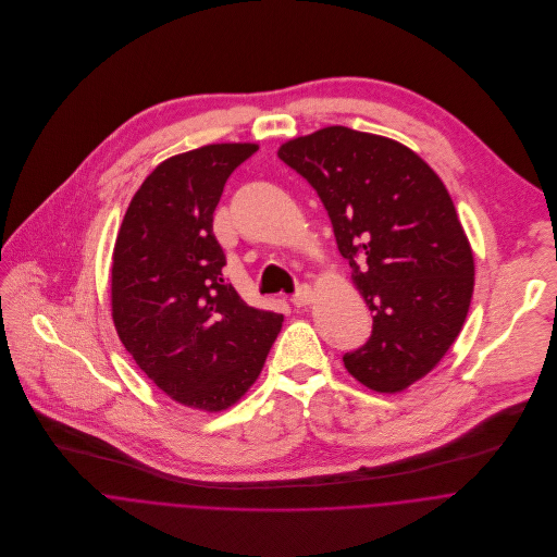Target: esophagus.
Listing matches in <instances>:
<instances>
[{
	"mask_svg": "<svg viewBox=\"0 0 557 557\" xmlns=\"http://www.w3.org/2000/svg\"><path fill=\"white\" fill-rule=\"evenodd\" d=\"M313 300V289L311 285H300L298 292L292 296V305L294 307H307Z\"/></svg>",
	"mask_w": 557,
	"mask_h": 557,
	"instance_id": "obj_1",
	"label": "esophagus"
}]
</instances>
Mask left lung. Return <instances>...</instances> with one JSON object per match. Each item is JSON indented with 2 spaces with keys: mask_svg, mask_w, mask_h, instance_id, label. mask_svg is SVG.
Masks as SVG:
<instances>
[{
  "mask_svg": "<svg viewBox=\"0 0 557 557\" xmlns=\"http://www.w3.org/2000/svg\"><path fill=\"white\" fill-rule=\"evenodd\" d=\"M278 158L315 188L375 313L369 343L343 358L347 371L375 393L406 391L459 338L474 292L446 184L406 145L341 125L283 143Z\"/></svg>",
  "mask_w": 557,
  "mask_h": 557,
  "instance_id": "obj_1",
  "label": "left lung"
}]
</instances>
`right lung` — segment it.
<instances>
[{
  "label": "right lung",
  "mask_w": 557,
  "mask_h": 557,
  "mask_svg": "<svg viewBox=\"0 0 557 557\" xmlns=\"http://www.w3.org/2000/svg\"><path fill=\"white\" fill-rule=\"evenodd\" d=\"M259 145L221 143L160 162L136 190L111 255V318L147 377L182 406L221 412L257 382L283 315L226 283L212 212Z\"/></svg>",
  "instance_id": "right-lung-1"
}]
</instances>
